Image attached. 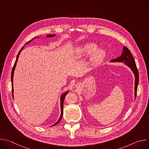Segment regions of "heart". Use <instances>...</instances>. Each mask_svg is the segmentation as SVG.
Instances as JSON below:
<instances>
[{"instance_id":"obj_1","label":"heart","mask_w":149,"mask_h":149,"mask_svg":"<svg viewBox=\"0 0 149 149\" xmlns=\"http://www.w3.org/2000/svg\"><path fill=\"white\" fill-rule=\"evenodd\" d=\"M97 45L93 43H86L77 48V54L79 56H87L90 54V62L93 65L100 63L104 59L105 54L101 49H96Z\"/></svg>"}]
</instances>
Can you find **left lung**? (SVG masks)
Returning a JSON list of instances; mask_svg holds the SVG:
<instances>
[{"mask_svg":"<svg viewBox=\"0 0 149 149\" xmlns=\"http://www.w3.org/2000/svg\"><path fill=\"white\" fill-rule=\"evenodd\" d=\"M110 62H124L125 64L128 66L133 71L135 77V86H134V97L136 98L137 95V86L139 84V72L136 67V64L135 62V60L130 52V51L125 47H123V52L120 56L117 57L116 59L111 60Z\"/></svg>","mask_w":149,"mask_h":149,"instance_id":"obj_1","label":"left lung"}]
</instances>
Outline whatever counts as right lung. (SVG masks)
<instances>
[{
  "mask_svg": "<svg viewBox=\"0 0 149 149\" xmlns=\"http://www.w3.org/2000/svg\"><path fill=\"white\" fill-rule=\"evenodd\" d=\"M55 36V35H47V37L52 38V37H53V36ZM36 38H38V37H36ZM35 38H36V37H35V38H33L32 40L34 39ZM31 41V40L28 41L25 45H26L27 44L29 43V42H30ZM24 47H23L22 48H21V49H20V51L19 52V53H18V54H17V55L16 59V61H15V64H14V65H13V67L12 71V74H11V82H12V97H13V78L14 71H15V67H16V63H17V59H18L19 56V55H20V54L21 51H22V49H24ZM68 91H66V92H65V93H63V94L61 95V100H61V116H60V117H59V120H58V121H57L56 123H55L54 125H52V126H54V125H55L57 124H58V123L61 121V118H62V116H63V101H64V100H65V97L66 95L68 94Z\"/></svg>",
  "mask_w": 149,
  "mask_h": 149,
  "instance_id": "add662e5",
  "label": "right lung"
}]
</instances>
